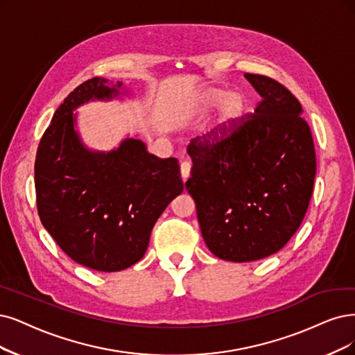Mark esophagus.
<instances>
[{"mask_svg":"<svg viewBox=\"0 0 355 355\" xmlns=\"http://www.w3.org/2000/svg\"><path fill=\"white\" fill-rule=\"evenodd\" d=\"M190 169H191L190 162H187V161L181 162V165H180V171H181V177H182V180H184V181L190 177Z\"/></svg>","mask_w":355,"mask_h":355,"instance_id":"34e87169","label":"esophagus"}]
</instances>
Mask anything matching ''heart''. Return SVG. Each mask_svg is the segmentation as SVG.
Instances as JSON below:
<instances>
[{
    "mask_svg": "<svg viewBox=\"0 0 355 355\" xmlns=\"http://www.w3.org/2000/svg\"><path fill=\"white\" fill-rule=\"evenodd\" d=\"M220 101L223 103L220 104L216 120L205 133V140L209 144H216L224 140L231 133L235 124L240 121L244 112V98L240 94H235V92L228 95V92L222 87H211L205 90L196 105H198L199 111H207L216 107Z\"/></svg>",
    "mask_w": 355,
    "mask_h": 355,
    "instance_id": "heart-1",
    "label": "heart"
}]
</instances>
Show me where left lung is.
<instances>
[{"mask_svg":"<svg viewBox=\"0 0 355 355\" xmlns=\"http://www.w3.org/2000/svg\"><path fill=\"white\" fill-rule=\"evenodd\" d=\"M244 76L261 101L222 141H190L186 182L207 248L239 263L268 257L290 241L316 177L314 143L298 99L270 77Z\"/></svg>","mask_w":355,"mask_h":355,"instance_id":"left-lung-1","label":"left lung"}]
</instances>
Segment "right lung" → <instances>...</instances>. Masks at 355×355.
Here are the masks:
<instances>
[{"mask_svg": "<svg viewBox=\"0 0 355 355\" xmlns=\"http://www.w3.org/2000/svg\"><path fill=\"white\" fill-rule=\"evenodd\" d=\"M120 87L102 77L77 86L52 116L35 162L42 225L70 259L101 272L137 263L155 222L184 189L175 157L161 159L140 139H124L110 152L82 143L73 111L116 98Z\"/></svg>", "mask_w": 355, "mask_h": 355, "instance_id": "obj_1", "label": "right lung"}]
</instances>
